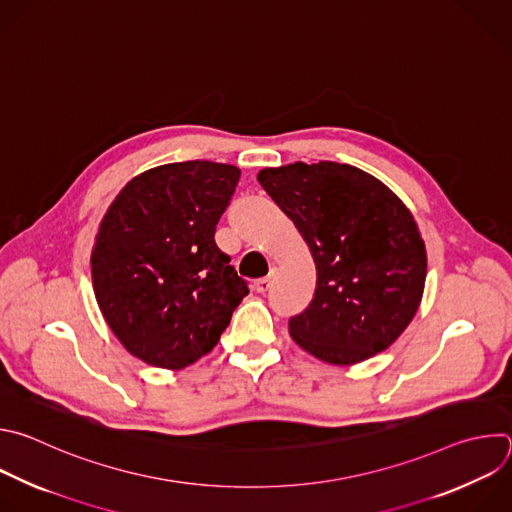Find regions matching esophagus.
Segmentation results:
<instances>
[{
    "label": "esophagus",
    "mask_w": 512,
    "mask_h": 512,
    "mask_svg": "<svg viewBox=\"0 0 512 512\" xmlns=\"http://www.w3.org/2000/svg\"><path fill=\"white\" fill-rule=\"evenodd\" d=\"M272 276H274V270H272L268 276H264V278H258V280L254 282V288H256V292H260V294L268 292V290H270V286H272Z\"/></svg>",
    "instance_id": "1"
}]
</instances>
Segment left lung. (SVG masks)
Segmentation results:
<instances>
[{
    "instance_id": "left-lung-1",
    "label": "left lung",
    "mask_w": 512,
    "mask_h": 512,
    "mask_svg": "<svg viewBox=\"0 0 512 512\" xmlns=\"http://www.w3.org/2000/svg\"><path fill=\"white\" fill-rule=\"evenodd\" d=\"M258 181L317 264L313 300L288 321L294 343L333 365L387 349L414 319L426 282L410 210L373 175L333 161L262 169Z\"/></svg>"
}]
</instances>
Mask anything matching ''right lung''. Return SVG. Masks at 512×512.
Listing matches in <instances>:
<instances>
[{
  "label": "right lung",
  "instance_id": "right-lung-1",
  "mask_svg": "<svg viewBox=\"0 0 512 512\" xmlns=\"http://www.w3.org/2000/svg\"><path fill=\"white\" fill-rule=\"evenodd\" d=\"M240 169L169 163L129 181L92 248L94 296L111 331L149 365L181 369L210 353L248 294L216 240Z\"/></svg>",
  "mask_w": 512,
  "mask_h": 512
}]
</instances>
